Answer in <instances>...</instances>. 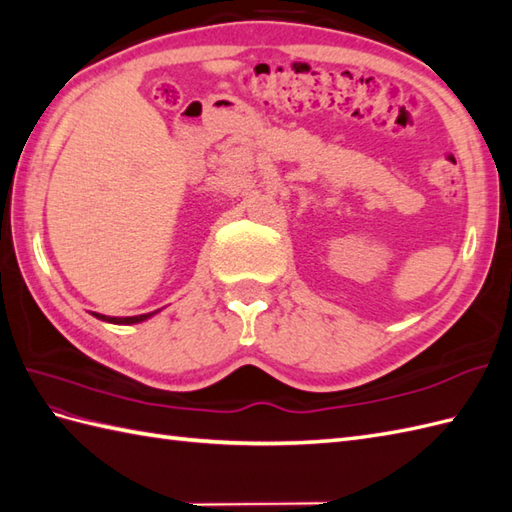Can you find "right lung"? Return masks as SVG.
Listing matches in <instances>:
<instances>
[{"mask_svg":"<svg viewBox=\"0 0 512 512\" xmlns=\"http://www.w3.org/2000/svg\"><path fill=\"white\" fill-rule=\"evenodd\" d=\"M152 314H157V312H150V314H139V316H126V318H115V316H104V314H95V312H93V316H95V318L106 320V323H115V325H135V323H141V320L150 318Z\"/></svg>","mask_w":512,"mask_h":512,"instance_id":"right-lung-1","label":"right lung"}]
</instances>
